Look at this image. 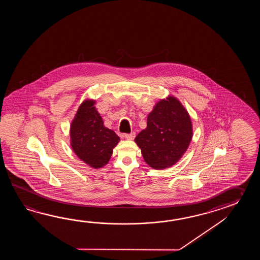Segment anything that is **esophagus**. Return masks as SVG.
<instances>
[{"instance_id":"esophagus-1","label":"esophagus","mask_w":260,"mask_h":260,"mask_svg":"<svg viewBox=\"0 0 260 260\" xmlns=\"http://www.w3.org/2000/svg\"><path fill=\"white\" fill-rule=\"evenodd\" d=\"M124 138L127 139V140H133L135 137H136V134L135 133H131V134H124Z\"/></svg>"}]
</instances>
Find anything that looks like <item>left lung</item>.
I'll return each instance as SVG.
<instances>
[{
    "label": "left lung",
    "instance_id": "obj_1",
    "mask_svg": "<svg viewBox=\"0 0 260 260\" xmlns=\"http://www.w3.org/2000/svg\"><path fill=\"white\" fill-rule=\"evenodd\" d=\"M193 136L188 111L173 95L155 104L147 119V127L135 138L144 160L161 170L176 165L187 151Z\"/></svg>",
    "mask_w": 260,
    "mask_h": 260
}]
</instances>
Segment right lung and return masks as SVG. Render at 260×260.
Wrapping results in <instances>:
<instances>
[{
	"instance_id": "1",
	"label": "right lung",
	"mask_w": 260,
	"mask_h": 260,
	"mask_svg": "<svg viewBox=\"0 0 260 260\" xmlns=\"http://www.w3.org/2000/svg\"><path fill=\"white\" fill-rule=\"evenodd\" d=\"M94 104L95 100H83L71 123L70 136L72 150L78 158L98 169L109 162L120 138L106 127Z\"/></svg>"
}]
</instances>
